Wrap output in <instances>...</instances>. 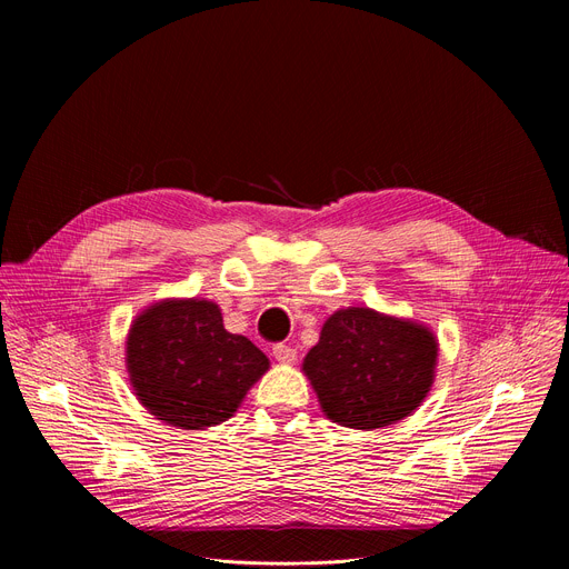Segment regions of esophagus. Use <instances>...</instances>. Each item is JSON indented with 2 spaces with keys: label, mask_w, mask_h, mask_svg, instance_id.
Wrapping results in <instances>:
<instances>
[{
  "label": "esophagus",
  "mask_w": 569,
  "mask_h": 569,
  "mask_svg": "<svg viewBox=\"0 0 569 569\" xmlns=\"http://www.w3.org/2000/svg\"><path fill=\"white\" fill-rule=\"evenodd\" d=\"M272 352H274V360L281 362V365H292L297 360V350L292 346H286V343H277L272 348Z\"/></svg>",
  "instance_id": "esophagus-1"
}]
</instances>
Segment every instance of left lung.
<instances>
[{
    "label": "left lung",
    "instance_id": "left-lung-1",
    "mask_svg": "<svg viewBox=\"0 0 569 569\" xmlns=\"http://www.w3.org/2000/svg\"><path fill=\"white\" fill-rule=\"evenodd\" d=\"M436 367L431 327L369 307L335 311L302 362L327 420L360 431L410 417L431 392Z\"/></svg>",
    "mask_w": 569,
    "mask_h": 569
}]
</instances>
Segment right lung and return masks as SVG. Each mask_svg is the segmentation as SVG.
Returning <instances> with one entry per match:
<instances>
[{
    "instance_id": "right-lung-1",
    "label": "right lung",
    "mask_w": 569,
    "mask_h": 569,
    "mask_svg": "<svg viewBox=\"0 0 569 569\" xmlns=\"http://www.w3.org/2000/svg\"><path fill=\"white\" fill-rule=\"evenodd\" d=\"M127 373L140 406L168 427L204 431L237 412L267 373V355L230 335L217 302L168 297L144 307L127 335Z\"/></svg>"
}]
</instances>
